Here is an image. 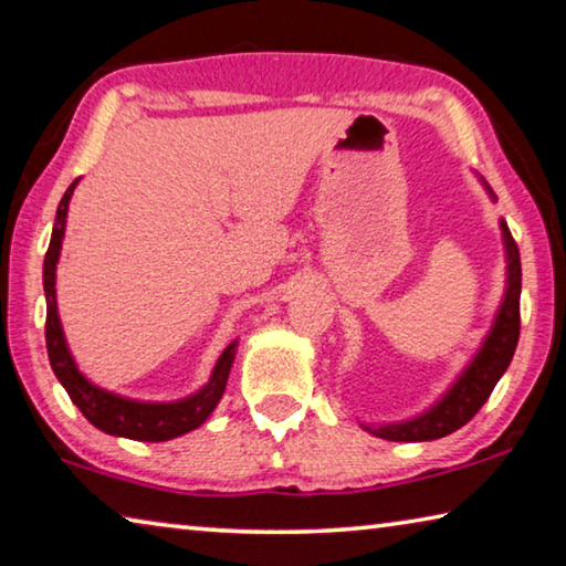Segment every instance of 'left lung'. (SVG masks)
Returning <instances> with one entry per match:
<instances>
[{"instance_id": "1", "label": "left lung", "mask_w": 566, "mask_h": 566, "mask_svg": "<svg viewBox=\"0 0 566 566\" xmlns=\"http://www.w3.org/2000/svg\"><path fill=\"white\" fill-rule=\"evenodd\" d=\"M491 198L495 200L493 190ZM503 243H505V261H509V276H505V294L501 302L495 323L488 333L483 348L475 353V358L470 360V366L462 370L458 381L452 384V389L447 391L432 409L424 411L421 417H415L409 421H399V424H381V427H368L370 434L381 437V440L391 442H429L440 440V437L452 434L454 429L478 415L480 407L488 401V396L493 394L495 384L501 381V376L509 368L513 353L518 345L521 333V254L516 241L509 231L505 221H501Z\"/></svg>"}]
</instances>
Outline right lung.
Segmentation results:
<instances>
[{"label": "right lung", "mask_w": 566, "mask_h": 566, "mask_svg": "<svg viewBox=\"0 0 566 566\" xmlns=\"http://www.w3.org/2000/svg\"><path fill=\"white\" fill-rule=\"evenodd\" d=\"M75 185H78V180H73L71 188L65 190L61 206H57L53 235H50L45 264H42V286H45V300H48L45 340H48L50 366H53V374L57 376V381L63 384V389L67 391V396H71V401L81 409V415L86 417L91 424L98 427L101 432L114 434V437H126V440H139V442L172 440V437H180L185 432H190V429L200 427L202 421L210 417V411L218 407L233 366L235 340L221 353L213 374H210V381L202 386L198 394L188 396V399L170 401V403L134 401V399H124L119 394L98 389L96 384H91L88 378L81 374L78 366H75L71 350H67L61 317H57V305H55V264L57 259H61L67 202H71Z\"/></svg>", "instance_id": "1"}]
</instances>
